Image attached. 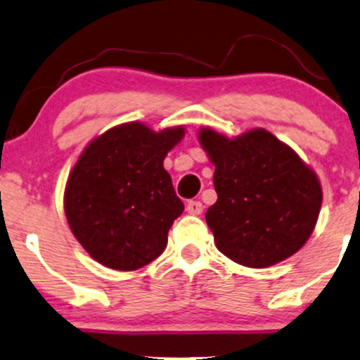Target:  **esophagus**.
I'll return each mask as SVG.
<instances>
[{
	"instance_id": "obj_1",
	"label": "esophagus",
	"mask_w": 360,
	"mask_h": 360,
	"mask_svg": "<svg viewBox=\"0 0 360 360\" xmlns=\"http://www.w3.org/2000/svg\"><path fill=\"white\" fill-rule=\"evenodd\" d=\"M186 210L190 214H193V216H198V214L203 212V205L200 200H190L186 203Z\"/></svg>"
}]
</instances>
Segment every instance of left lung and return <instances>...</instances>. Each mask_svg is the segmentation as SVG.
Returning a JSON list of instances; mask_svg holds the SVG:
<instances>
[{
  "instance_id": "left-lung-1",
  "label": "left lung",
  "mask_w": 360,
  "mask_h": 360,
  "mask_svg": "<svg viewBox=\"0 0 360 360\" xmlns=\"http://www.w3.org/2000/svg\"><path fill=\"white\" fill-rule=\"evenodd\" d=\"M214 170L217 202L205 212L217 249L249 268L292 256L308 240L322 205L317 176L263 129L228 139L198 134Z\"/></svg>"
}]
</instances>
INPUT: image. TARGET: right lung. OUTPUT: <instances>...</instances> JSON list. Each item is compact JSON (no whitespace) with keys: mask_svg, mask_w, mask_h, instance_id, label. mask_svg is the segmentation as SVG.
<instances>
[{"mask_svg":"<svg viewBox=\"0 0 360 360\" xmlns=\"http://www.w3.org/2000/svg\"><path fill=\"white\" fill-rule=\"evenodd\" d=\"M184 129L153 132L125 123L94 139L71 170L64 197L69 228L96 261L132 271L157 259L184 203L163 169Z\"/></svg>","mask_w":360,"mask_h":360,"instance_id":"1","label":"right lung"}]
</instances>
